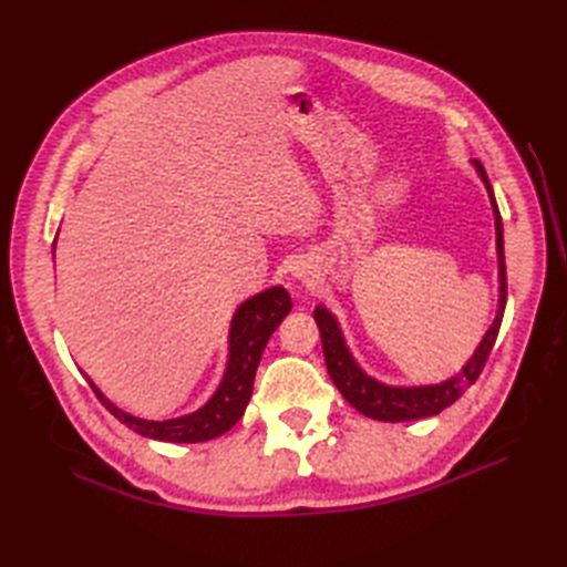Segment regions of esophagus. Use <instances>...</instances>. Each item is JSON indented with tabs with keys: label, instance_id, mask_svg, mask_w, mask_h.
Wrapping results in <instances>:
<instances>
[{
	"label": "esophagus",
	"instance_id": "obj_1",
	"mask_svg": "<svg viewBox=\"0 0 567 567\" xmlns=\"http://www.w3.org/2000/svg\"><path fill=\"white\" fill-rule=\"evenodd\" d=\"M290 277H293V279L300 281V284H312L317 274H315V267H312V265L296 262L293 267H290Z\"/></svg>",
	"mask_w": 567,
	"mask_h": 567
}]
</instances>
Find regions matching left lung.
<instances>
[{
	"instance_id": "obj_1",
	"label": "left lung",
	"mask_w": 567,
	"mask_h": 567,
	"mask_svg": "<svg viewBox=\"0 0 567 567\" xmlns=\"http://www.w3.org/2000/svg\"><path fill=\"white\" fill-rule=\"evenodd\" d=\"M473 167H475L477 177L483 179V184L487 188L492 213H494L496 265H499V305H496L494 321L489 323V329L485 331L483 340L477 342V348L473 350L468 362L463 364L454 375H450L447 381L431 383V385H390V383L373 379V375H369L362 367H359L354 354L348 348L346 336H342V331H340V323L329 307L319 305L315 310V321H317L319 333H321L326 369H329L331 381L340 390L342 398H346L359 411V414H364L369 419L385 421V423H400V421H416V419H427V416L440 414L442 409L454 404L461 394L477 381V375H480V371H483L487 357L494 348V340H496V333H499V326H502L504 310H506L504 225H502L499 208H496L492 184L485 175V167L477 161H473Z\"/></svg>"
}]
</instances>
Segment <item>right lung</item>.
I'll return each instance as SVG.
<instances>
[{"mask_svg":"<svg viewBox=\"0 0 567 567\" xmlns=\"http://www.w3.org/2000/svg\"><path fill=\"white\" fill-rule=\"evenodd\" d=\"M59 236V234H56ZM56 244V241H54ZM290 296L284 286H271L255 293L252 298L244 300L236 307L229 326V354H227V369L213 398L205 402L200 409L167 421H148L132 416L127 411L115 406L104 392H101L94 381L84 373L90 388L104 404L111 414L125 423L130 431L140 433L151 440L161 442H205L225 435L236 421L244 416V411L250 402L252 381L257 364L265 352L267 340L271 333L279 329V323L290 312Z\"/></svg>","mask_w":567,"mask_h":567,"instance_id":"1","label":"right lung"}]
</instances>
